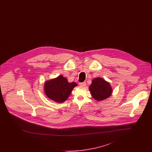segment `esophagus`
Wrapping results in <instances>:
<instances>
[{"label":"esophagus","mask_w":152,"mask_h":152,"mask_svg":"<svg viewBox=\"0 0 152 152\" xmlns=\"http://www.w3.org/2000/svg\"><path fill=\"white\" fill-rule=\"evenodd\" d=\"M79 85L81 87H85L86 86V82H83V83H80Z\"/></svg>","instance_id":"34e87169"}]
</instances>
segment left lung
Masks as SVG:
<instances>
[{
    "mask_svg": "<svg viewBox=\"0 0 152 152\" xmlns=\"http://www.w3.org/2000/svg\"><path fill=\"white\" fill-rule=\"evenodd\" d=\"M89 88L92 97L95 100L99 101L108 98L112 94V91L108 82L100 77L93 80Z\"/></svg>",
    "mask_w": 152,
    "mask_h": 152,
    "instance_id": "left-lung-1",
    "label": "left lung"
}]
</instances>
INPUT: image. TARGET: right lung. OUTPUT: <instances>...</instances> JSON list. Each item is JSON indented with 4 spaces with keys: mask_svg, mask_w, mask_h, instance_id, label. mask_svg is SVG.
I'll return each mask as SVG.
<instances>
[{
    "mask_svg": "<svg viewBox=\"0 0 152 152\" xmlns=\"http://www.w3.org/2000/svg\"><path fill=\"white\" fill-rule=\"evenodd\" d=\"M76 86V83H68L65 77L60 75L55 79L47 81L44 84V91L50 99L61 103L66 100Z\"/></svg>",
    "mask_w": 152,
    "mask_h": 152,
    "instance_id": "add662e5",
    "label": "right lung"
}]
</instances>
